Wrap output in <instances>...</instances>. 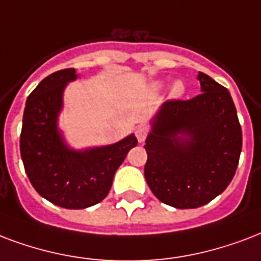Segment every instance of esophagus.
<instances>
[{
	"label": "esophagus",
	"instance_id": "1",
	"mask_svg": "<svg viewBox=\"0 0 261 261\" xmlns=\"http://www.w3.org/2000/svg\"><path fill=\"white\" fill-rule=\"evenodd\" d=\"M146 135H148V128L145 126H139L135 130V137L138 139V142H144L145 139H146Z\"/></svg>",
	"mask_w": 261,
	"mask_h": 261
}]
</instances>
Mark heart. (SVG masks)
<instances>
[{"instance_id":"b5f03b06","label":"heart","mask_w":261,"mask_h":261,"mask_svg":"<svg viewBox=\"0 0 261 261\" xmlns=\"http://www.w3.org/2000/svg\"><path fill=\"white\" fill-rule=\"evenodd\" d=\"M163 86H164V82L159 81V82H154L153 89H154V90H160ZM185 91H186V87H185L184 83L180 82V81H175V82L172 83V86H171L170 94L172 98H180V97L185 94Z\"/></svg>"}]
</instances>
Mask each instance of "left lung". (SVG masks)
Wrapping results in <instances>:
<instances>
[{
    "label": "left lung",
    "instance_id": "1",
    "mask_svg": "<svg viewBox=\"0 0 261 261\" xmlns=\"http://www.w3.org/2000/svg\"><path fill=\"white\" fill-rule=\"evenodd\" d=\"M201 94L167 101L150 120L145 179L178 210L198 208L226 190L236 174L242 131L230 91L198 72Z\"/></svg>",
    "mask_w": 261,
    "mask_h": 261
}]
</instances>
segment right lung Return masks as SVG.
Wrapping results in <instances>:
<instances>
[{"mask_svg":"<svg viewBox=\"0 0 261 261\" xmlns=\"http://www.w3.org/2000/svg\"><path fill=\"white\" fill-rule=\"evenodd\" d=\"M76 79L75 68L45 77L27 98L20 135V154L34 189L67 210H83L102 201L116 170L137 146L134 134L105 146L73 149L67 144L59 116L65 87Z\"/></svg>","mask_w":261,"mask_h":261,"instance_id":"obj_1","label":"right lung"}]
</instances>
